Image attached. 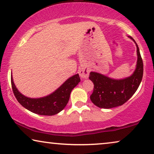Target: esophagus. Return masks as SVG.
I'll return each mask as SVG.
<instances>
[{"label":"esophagus","mask_w":154,"mask_h":154,"mask_svg":"<svg viewBox=\"0 0 154 154\" xmlns=\"http://www.w3.org/2000/svg\"><path fill=\"white\" fill-rule=\"evenodd\" d=\"M90 69L86 66H83L79 69V75L81 79H86L89 76Z\"/></svg>","instance_id":"esophagus-1"}]
</instances>
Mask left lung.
Segmentation results:
<instances>
[{"instance_id":"1","label":"left lung","mask_w":154,"mask_h":154,"mask_svg":"<svg viewBox=\"0 0 154 154\" xmlns=\"http://www.w3.org/2000/svg\"><path fill=\"white\" fill-rule=\"evenodd\" d=\"M129 38L137 47L136 68L130 76L115 79L97 72L91 71L89 79L94 84V90L90 100L95 106L103 109H111L121 106L137 91L143 76V62L137 44L132 37Z\"/></svg>"}]
</instances>
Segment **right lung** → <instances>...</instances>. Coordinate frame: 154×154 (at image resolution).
<instances>
[{"instance_id": "add662e5", "label": "right lung", "mask_w": 154, "mask_h": 154, "mask_svg": "<svg viewBox=\"0 0 154 154\" xmlns=\"http://www.w3.org/2000/svg\"><path fill=\"white\" fill-rule=\"evenodd\" d=\"M80 81L81 79L77 73L69 78L52 93L43 97L31 98L19 91L11 76L12 90L19 103L31 112L43 116H53L62 111L69 102L71 91Z\"/></svg>"}]
</instances>
